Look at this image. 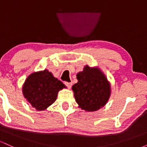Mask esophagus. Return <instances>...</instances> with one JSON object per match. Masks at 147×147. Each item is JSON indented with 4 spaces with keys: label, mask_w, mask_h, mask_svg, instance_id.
Returning <instances> with one entry per match:
<instances>
[{
    "label": "esophagus",
    "mask_w": 147,
    "mask_h": 147,
    "mask_svg": "<svg viewBox=\"0 0 147 147\" xmlns=\"http://www.w3.org/2000/svg\"><path fill=\"white\" fill-rule=\"evenodd\" d=\"M65 85L66 86L68 87L69 89H70V88H71V86H72V84L71 83V82H65Z\"/></svg>",
    "instance_id": "1"
}]
</instances>
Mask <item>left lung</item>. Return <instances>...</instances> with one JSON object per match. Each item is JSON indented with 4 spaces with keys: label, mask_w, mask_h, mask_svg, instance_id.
<instances>
[{
    "label": "left lung",
    "mask_w": 147,
    "mask_h": 147,
    "mask_svg": "<svg viewBox=\"0 0 147 147\" xmlns=\"http://www.w3.org/2000/svg\"><path fill=\"white\" fill-rule=\"evenodd\" d=\"M77 79L72 90L79 109L94 112L107 104L111 95V83L99 67L85 65L77 74Z\"/></svg>",
    "instance_id": "left-lung-1"
}]
</instances>
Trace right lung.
Listing matches in <instances>:
<instances>
[{"mask_svg": "<svg viewBox=\"0 0 147 147\" xmlns=\"http://www.w3.org/2000/svg\"><path fill=\"white\" fill-rule=\"evenodd\" d=\"M64 84L47 69L34 72L27 77L22 87L25 99L36 111H45L57 99Z\"/></svg>", "mask_w": 147, "mask_h": 147, "instance_id": "add662e5", "label": "right lung"}]
</instances>
